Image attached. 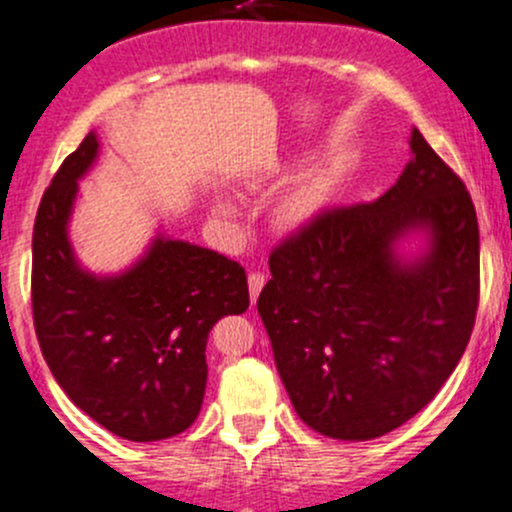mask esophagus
<instances>
[{
	"instance_id": "esophagus-1",
	"label": "esophagus",
	"mask_w": 512,
	"mask_h": 512,
	"mask_svg": "<svg viewBox=\"0 0 512 512\" xmlns=\"http://www.w3.org/2000/svg\"><path fill=\"white\" fill-rule=\"evenodd\" d=\"M265 282H267V277H265V272H250V275H247V285H250V297L252 299H257L260 297V292H262V287H265Z\"/></svg>"
}]
</instances>
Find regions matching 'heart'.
Listing matches in <instances>:
<instances>
[{"label": "heart", "instance_id": "b5f03b06", "mask_svg": "<svg viewBox=\"0 0 512 512\" xmlns=\"http://www.w3.org/2000/svg\"><path fill=\"white\" fill-rule=\"evenodd\" d=\"M329 183H332V178H329V175H319V178L309 180L307 185H302V188H299L297 193L287 200L285 220H289V223H302V220L312 218V215L319 210V205L324 203V198H327ZM215 210H218L223 218H235L237 215L235 205L227 203V200H218Z\"/></svg>", "mask_w": 512, "mask_h": 512}]
</instances>
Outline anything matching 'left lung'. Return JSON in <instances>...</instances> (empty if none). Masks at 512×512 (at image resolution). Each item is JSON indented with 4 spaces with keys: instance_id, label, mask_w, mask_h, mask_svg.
Masks as SVG:
<instances>
[{
    "instance_id": "left-lung-1",
    "label": "left lung",
    "mask_w": 512,
    "mask_h": 512,
    "mask_svg": "<svg viewBox=\"0 0 512 512\" xmlns=\"http://www.w3.org/2000/svg\"><path fill=\"white\" fill-rule=\"evenodd\" d=\"M371 205L324 208L270 252L257 312L294 411L342 441L384 436L438 394L471 339L478 218L466 183L423 141ZM431 226L432 252L401 266L390 242Z\"/></svg>"
}]
</instances>
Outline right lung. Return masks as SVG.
I'll list each match as a JSON object with an SVG mask.
<instances>
[{"mask_svg":"<svg viewBox=\"0 0 512 512\" xmlns=\"http://www.w3.org/2000/svg\"><path fill=\"white\" fill-rule=\"evenodd\" d=\"M94 133L44 190L32 235V314L51 374L96 423L128 441L183 433L200 414L205 344L225 314L250 307L240 262L180 240L153 242L126 275L96 280L71 255L66 220Z\"/></svg>","mask_w":512,"mask_h":512,"instance_id":"right-lung-1","label":"right lung"}]
</instances>
